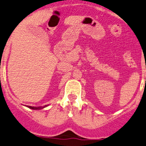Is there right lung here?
I'll return each instance as SVG.
<instances>
[{
    "label": "right lung",
    "mask_w": 146,
    "mask_h": 146,
    "mask_svg": "<svg viewBox=\"0 0 146 146\" xmlns=\"http://www.w3.org/2000/svg\"><path fill=\"white\" fill-rule=\"evenodd\" d=\"M46 106H44V107H32V106H28V108H30V109H32V110H41V109H43V108H44V107H46Z\"/></svg>",
    "instance_id": "obj_1"
}]
</instances>
